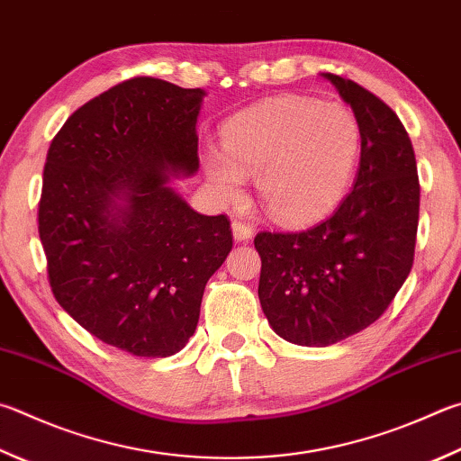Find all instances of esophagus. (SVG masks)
I'll return each instance as SVG.
<instances>
[{
	"instance_id": "34e87169",
	"label": "esophagus",
	"mask_w": 461,
	"mask_h": 461,
	"mask_svg": "<svg viewBox=\"0 0 461 461\" xmlns=\"http://www.w3.org/2000/svg\"><path fill=\"white\" fill-rule=\"evenodd\" d=\"M231 230H233V238H236L238 241H248L249 238H252V233H254V230L249 228L248 223L238 221V220L231 223Z\"/></svg>"
}]
</instances>
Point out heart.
Here are the masks:
<instances>
[{
	"label": "heart",
	"mask_w": 461,
	"mask_h": 461,
	"mask_svg": "<svg viewBox=\"0 0 461 461\" xmlns=\"http://www.w3.org/2000/svg\"><path fill=\"white\" fill-rule=\"evenodd\" d=\"M223 153L205 155L217 195L236 202L256 177L262 207L276 221L308 223L345 197L361 158V124L342 104L278 96L238 113L223 127Z\"/></svg>",
	"instance_id": "b5f03b06"
}]
</instances>
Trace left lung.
Instances as JSON below:
<instances>
[{
    "instance_id": "1",
    "label": "left lung",
    "mask_w": 461,
    "mask_h": 461,
    "mask_svg": "<svg viewBox=\"0 0 461 461\" xmlns=\"http://www.w3.org/2000/svg\"><path fill=\"white\" fill-rule=\"evenodd\" d=\"M326 80L361 124L353 191L330 217L300 231H259L258 296L284 340L329 347L379 321L413 267L420 177L403 122L348 78Z\"/></svg>"
}]
</instances>
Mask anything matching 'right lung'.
<instances>
[{"label":"right lung","instance_id":"add662e5","mask_svg":"<svg viewBox=\"0 0 461 461\" xmlns=\"http://www.w3.org/2000/svg\"><path fill=\"white\" fill-rule=\"evenodd\" d=\"M203 95L124 80L74 111L48 149L38 231L52 294L92 337L137 357L187 345L233 246L228 215L197 213L167 187V173L199 167Z\"/></svg>","mask_w":461,"mask_h":461}]
</instances>
